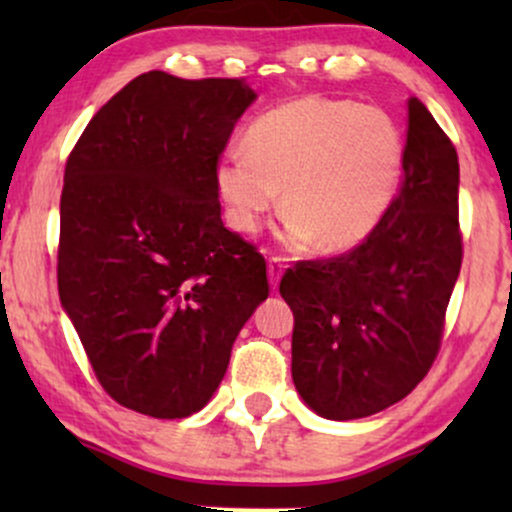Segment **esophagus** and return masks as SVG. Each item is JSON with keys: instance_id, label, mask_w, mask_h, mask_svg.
<instances>
[{"instance_id": "1", "label": "esophagus", "mask_w": 512, "mask_h": 512, "mask_svg": "<svg viewBox=\"0 0 512 512\" xmlns=\"http://www.w3.org/2000/svg\"><path fill=\"white\" fill-rule=\"evenodd\" d=\"M269 281H272V286H276L279 284V279H281V274H284V269H286V264H284V260H281V257H272V260H269Z\"/></svg>"}]
</instances>
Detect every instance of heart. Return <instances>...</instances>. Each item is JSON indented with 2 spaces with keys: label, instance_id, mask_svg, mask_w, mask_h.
<instances>
[{
  "label": "heart",
  "instance_id": "obj_1",
  "mask_svg": "<svg viewBox=\"0 0 512 512\" xmlns=\"http://www.w3.org/2000/svg\"><path fill=\"white\" fill-rule=\"evenodd\" d=\"M404 175V137L390 115L339 98L303 96L257 117L245 154L221 158L216 180L240 231L274 207L293 221L289 243L356 248L383 221Z\"/></svg>",
  "mask_w": 512,
  "mask_h": 512
}]
</instances>
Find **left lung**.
Masks as SVG:
<instances>
[{
	"label": "left lung",
	"mask_w": 512,
	"mask_h": 512,
	"mask_svg": "<svg viewBox=\"0 0 512 512\" xmlns=\"http://www.w3.org/2000/svg\"><path fill=\"white\" fill-rule=\"evenodd\" d=\"M457 187L455 146L409 98L402 185L378 228L354 250L281 276L296 320L293 383L325 419L378 414L431 370L462 267Z\"/></svg>",
	"instance_id": "8db88e82"
}]
</instances>
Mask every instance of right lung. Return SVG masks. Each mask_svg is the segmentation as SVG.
Segmentation results:
<instances>
[{
  "label": "right lung",
  "mask_w": 512,
  "mask_h": 512,
  "mask_svg": "<svg viewBox=\"0 0 512 512\" xmlns=\"http://www.w3.org/2000/svg\"><path fill=\"white\" fill-rule=\"evenodd\" d=\"M255 91L146 72L93 115L64 166L57 286L98 383L185 419L269 296L267 262L221 221L216 170Z\"/></svg>",
  "instance_id": "obj_1"
}]
</instances>
